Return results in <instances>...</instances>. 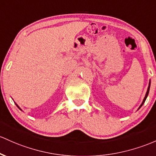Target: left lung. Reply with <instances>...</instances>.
I'll return each mask as SVG.
<instances>
[{
    "mask_svg": "<svg viewBox=\"0 0 156 156\" xmlns=\"http://www.w3.org/2000/svg\"><path fill=\"white\" fill-rule=\"evenodd\" d=\"M150 83H149V87H148V89H147V91L146 95H145L144 98V100H143V102H142V103H141V105H140L139 108H138V109H140V108H141V107H142V105H143V104H144V102H145V101H146L147 98V95H148V94H149V91H150Z\"/></svg>",
    "mask_w": 156,
    "mask_h": 156,
    "instance_id": "obj_1",
    "label": "left lung"
}]
</instances>
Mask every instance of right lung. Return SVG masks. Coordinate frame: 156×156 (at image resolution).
I'll return each mask as SVG.
<instances>
[{
  "instance_id": "add662e5",
  "label": "right lung",
  "mask_w": 156,
  "mask_h": 156,
  "mask_svg": "<svg viewBox=\"0 0 156 156\" xmlns=\"http://www.w3.org/2000/svg\"><path fill=\"white\" fill-rule=\"evenodd\" d=\"M16 105H17V104H16ZM17 107H18V108H19V109H20V107H18V105H17ZM20 110H21V109H20Z\"/></svg>"
}]
</instances>
